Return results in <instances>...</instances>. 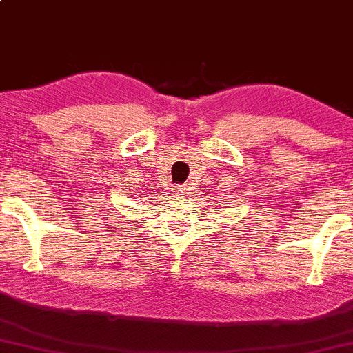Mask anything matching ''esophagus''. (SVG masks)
<instances>
[{"label":"esophagus","mask_w":353,"mask_h":353,"mask_svg":"<svg viewBox=\"0 0 353 353\" xmlns=\"http://www.w3.org/2000/svg\"><path fill=\"white\" fill-rule=\"evenodd\" d=\"M176 193H177V196H187V194H188V188H187L185 185H181V187H177Z\"/></svg>","instance_id":"34e87169"}]
</instances>
